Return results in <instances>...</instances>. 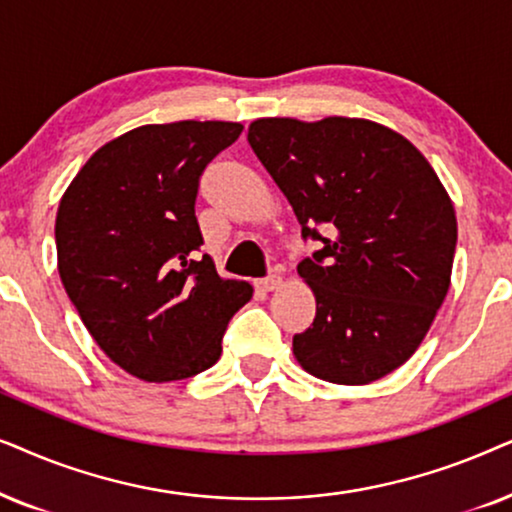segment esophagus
Instances as JSON below:
<instances>
[{
	"label": "esophagus",
	"mask_w": 512,
	"mask_h": 512,
	"mask_svg": "<svg viewBox=\"0 0 512 512\" xmlns=\"http://www.w3.org/2000/svg\"><path fill=\"white\" fill-rule=\"evenodd\" d=\"M281 283H283L281 276H269V278H260V281H255V288L260 292H271L281 288Z\"/></svg>",
	"instance_id": "1"
}]
</instances>
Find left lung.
<instances>
[{
  "mask_svg": "<svg viewBox=\"0 0 512 512\" xmlns=\"http://www.w3.org/2000/svg\"><path fill=\"white\" fill-rule=\"evenodd\" d=\"M248 142L302 236L323 243L297 267L316 297L311 327L292 337L297 363L344 386L398 370L424 342L452 278L456 215L433 166L367 119H257Z\"/></svg>",
  "mask_w": 512,
  "mask_h": 512,
  "instance_id": "1",
  "label": "left lung"
}]
</instances>
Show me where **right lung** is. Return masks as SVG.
I'll use <instances>...</instances> for the list:
<instances>
[{"mask_svg": "<svg viewBox=\"0 0 512 512\" xmlns=\"http://www.w3.org/2000/svg\"><path fill=\"white\" fill-rule=\"evenodd\" d=\"M243 126L175 121L102 145L60 199L58 274L105 356L142 381L194 377L220 360L252 285L220 278L194 215L199 177Z\"/></svg>", "mask_w": 512, "mask_h": 512, "instance_id": "1", "label": "right lung"}]
</instances>
